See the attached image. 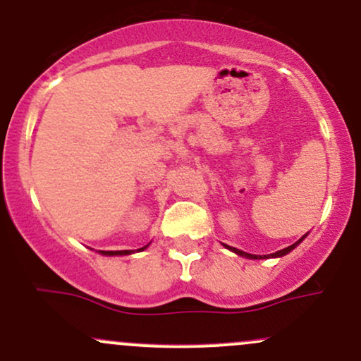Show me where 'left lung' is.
<instances>
[{"label": "left lung", "mask_w": 361, "mask_h": 361, "mask_svg": "<svg viewBox=\"0 0 361 361\" xmlns=\"http://www.w3.org/2000/svg\"><path fill=\"white\" fill-rule=\"evenodd\" d=\"M305 238V236H303ZM303 238H300L298 241H296V243H293V245H290V247H286V248H283V250H279V252H276V253H271V255H264L265 259H269V257H283V255H286V253H290L293 248L296 247V245L300 243V241H302ZM226 248H229V250L231 252H235V253H238V255H241V257H247V259H264L262 255H252V253H245V252H241V250H238V248H235V247H228V245H224Z\"/></svg>", "instance_id": "1"}]
</instances>
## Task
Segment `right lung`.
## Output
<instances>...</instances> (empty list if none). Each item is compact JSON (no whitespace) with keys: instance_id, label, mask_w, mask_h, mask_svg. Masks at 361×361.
Returning <instances> with one entry per match:
<instances>
[{"instance_id":"add662e5","label":"right lung","mask_w":361,"mask_h":361,"mask_svg":"<svg viewBox=\"0 0 361 361\" xmlns=\"http://www.w3.org/2000/svg\"><path fill=\"white\" fill-rule=\"evenodd\" d=\"M144 248H138V250H144ZM101 253H102V255H128V253H132V252H130V250H121V252H113V250L104 252V250H102Z\"/></svg>"}]
</instances>
